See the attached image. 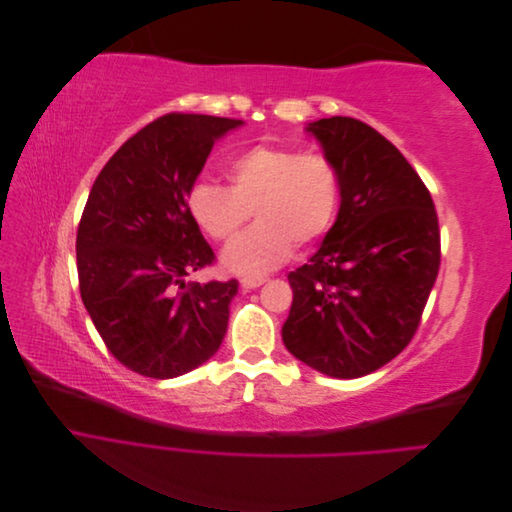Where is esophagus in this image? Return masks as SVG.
Segmentation results:
<instances>
[{
    "label": "esophagus",
    "instance_id": "esophagus-1",
    "mask_svg": "<svg viewBox=\"0 0 512 512\" xmlns=\"http://www.w3.org/2000/svg\"><path fill=\"white\" fill-rule=\"evenodd\" d=\"M267 280L265 277H241L239 280V284H241V288H245V290H252V288H258V286H262L265 284Z\"/></svg>",
    "mask_w": 512,
    "mask_h": 512
}]
</instances>
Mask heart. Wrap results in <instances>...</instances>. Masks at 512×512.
<instances>
[{"mask_svg":"<svg viewBox=\"0 0 512 512\" xmlns=\"http://www.w3.org/2000/svg\"><path fill=\"white\" fill-rule=\"evenodd\" d=\"M226 188L194 183L185 196L192 222L215 243L228 245L254 210L259 226L222 256L224 267L260 275L280 267L292 245H312L333 228L342 209L344 179L333 160L294 147L256 145L224 170Z\"/></svg>","mask_w":512,"mask_h":512,"instance_id":"b5f03b06","label":"heart"}]
</instances>
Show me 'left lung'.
Wrapping results in <instances>:
<instances>
[{"label":"left lung","instance_id":"8db88e82","mask_svg":"<svg viewBox=\"0 0 512 512\" xmlns=\"http://www.w3.org/2000/svg\"><path fill=\"white\" fill-rule=\"evenodd\" d=\"M344 179L342 209L320 250L288 273L286 348L333 378H361L404 350L440 269L431 194L399 149L367 123H309Z\"/></svg>","mask_w":512,"mask_h":512}]
</instances>
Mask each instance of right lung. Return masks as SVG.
<instances>
[{
  "label": "right lung",
  "instance_id": "1",
  "mask_svg": "<svg viewBox=\"0 0 512 512\" xmlns=\"http://www.w3.org/2000/svg\"><path fill=\"white\" fill-rule=\"evenodd\" d=\"M243 121L168 113L104 164L76 232L81 299L106 348L166 380L218 352L237 280L185 282L215 254L185 209L213 143Z\"/></svg>",
  "mask_w": 512,
  "mask_h": 512
}]
</instances>
